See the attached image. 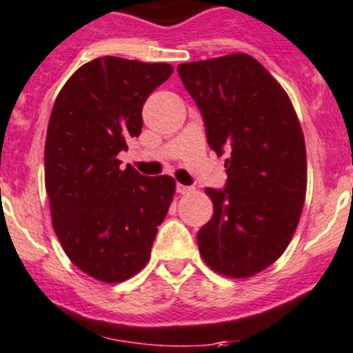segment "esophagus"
I'll list each match as a JSON object with an SVG mask.
<instances>
[{
  "label": "esophagus",
  "instance_id": "34e87169",
  "mask_svg": "<svg viewBox=\"0 0 353 353\" xmlns=\"http://www.w3.org/2000/svg\"><path fill=\"white\" fill-rule=\"evenodd\" d=\"M177 193H181V194H190V193H193V186H184V184H177Z\"/></svg>",
  "mask_w": 353,
  "mask_h": 353
}]
</instances>
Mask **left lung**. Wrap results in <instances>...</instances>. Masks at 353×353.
Listing matches in <instances>:
<instances>
[{
	"label": "left lung",
	"mask_w": 353,
	"mask_h": 353,
	"mask_svg": "<svg viewBox=\"0 0 353 353\" xmlns=\"http://www.w3.org/2000/svg\"><path fill=\"white\" fill-rule=\"evenodd\" d=\"M225 160L223 190L206 188L213 216L198 232L199 254L216 273L245 279L275 263L290 243L305 199L301 123L282 85L249 54L177 66Z\"/></svg>",
	"instance_id": "1"
}]
</instances>
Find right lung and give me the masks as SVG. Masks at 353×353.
Returning <instances> with one entry per match:
<instances>
[{"label":"right lung","mask_w":353,"mask_h":353,"mask_svg":"<svg viewBox=\"0 0 353 353\" xmlns=\"http://www.w3.org/2000/svg\"><path fill=\"white\" fill-rule=\"evenodd\" d=\"M167 63L104 56L78 68L58 94L46 137L52 227L74 266L124 282L150 259L176 181L147 177L117 154L140 137L145 101L172 74Z\"/></svg>","instance_id":"obj_1"}]
</instances>
